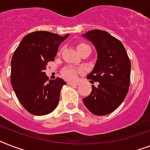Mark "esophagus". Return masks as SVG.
Listing matches in <instances>:
<instances>
[{"label": "esophagus", "instance_id": "34e87169", "mask_svg": "<svg viewBox=\"0 0 150 150\" xmlns=\"http://www.w3.org/2000/svg\"><path fill=\"white\" fill-rule=\"evenodd\" d=\"M68 85H71V86H79V83H78V82H70V81H68Z\"/></svg>", "mask_w": 150, "mask_h": 150}]
</instances>
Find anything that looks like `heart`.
I'll return each mask as SVG.
<instances>
[{
  "label": "heart",
  "instance_id": "heart-1",
  "mask_svg": "<svg viewBox=\"0 0 150 150\" xmlns=\"http://www.w3.org/2000/svg\"><path fill=\"white\" fill-rule=\"evenodd\" d=\"M86 47H89V46L85 44V43H79L77 46L78 51H79V50H82V48ZM78 74H79V71L76 68L71 67V66H68L62 70V75L68 79H75Z\"/></svg>",
  "mask_w": 150,
  "mask_h": 150
}]
</instances>
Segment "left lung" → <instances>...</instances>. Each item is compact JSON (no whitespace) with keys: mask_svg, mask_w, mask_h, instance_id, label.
<instances>
[{"mask_svg":"<svg viewBox=\"0 0 150 150\" xmlns=\"http://www.w3.org/2000/svg\"><path fill=\"white\" fill-rule=\"evenodd\" d=\"M82 36L91 41L97 52L95 66L87 79L98 82V86L93 85L91 93L82 100L93 114L107 115L121 104L128 93L130 60L122 43L107 32L94 29Z\"/></svg>","mask_w":150,"mask_h":150,"instance_id":"1","label":"left lung"}]
</instances>
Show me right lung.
Returning <instances> with one entry per match:
<instances>
[{"mask_svg": "<svg viewBox=\"0 0 150 150\" xmlns=\"http://www.w3.org/2000/svg\"><path fill=\"white\" fill-rule=\"evenodd\" d=\"M69 34L61 36L36 31L23 37L11 61V82L22 107L30 114L42 116L57 107L61 88V78L49 80L44 70L56 57L59 45Z\"/></svg>", "mask_w": 150, "mask_h": 150, "instance_id": "1", "label": "right lung"}]
</instances>
